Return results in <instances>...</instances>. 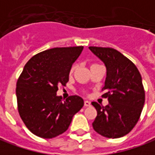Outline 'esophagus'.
<instances>
[{
    "label": "esophagus",
    "instance_id": "34e87169",
    "mask_svg": "<svg viewBox=\"0 0 155 155\" xmlns=\"http://www.w3.org/2000/svg\"><path fill=\"white\" fill-rule=\"evenodd\" d=\"M84 105H85V107H89V106H91V102L88 101V100H86L84 102Z\"/></svg>",
    "mask_w": 155,
    "mask_h": 155
}]
</instances>
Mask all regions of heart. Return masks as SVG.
<instances>
[{"mask_svg": "<svg viewBox=\"0 0 155 155\" xmlns=\"http://www.w3.org/2000/svg\"><path fill=\"white\" fill-rule=\"evenodd\" d=\"M74 69V67H73V68H72V69H71V70H70V71H71V72H73Z\"/></svg>", "mask_w": 155, "mask_h": 155, "instance_id": "b5f03b06", "label": "heart"}]
</instances>
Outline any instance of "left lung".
I'll use <instances>...</instances> for the list:
<instances>
[{"label": "left lung", "instance_id": "8db88e82", "mask_svg": "<svg viewBox=\"0 0 155 155\" xmlns=\"http://www.w3.org/2000/svg\"><path fill=\"white\" fill-rule=\"evenodd\" d=\"M89 49L107 70L103 97H108V104L104 107L91 103L97 111L93 129L104 137H121L133 129L143 108L145 92L141 74L135 64L115 49L97 47Z\"/></svg>", "mask_w": 155, "mask_h": 155}]
</instances>
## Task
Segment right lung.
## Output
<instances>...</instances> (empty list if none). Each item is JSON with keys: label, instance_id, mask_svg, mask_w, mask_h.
Listing matches in <instances>:
<instances>
[{"label": "right lung", "instance_id": "obj_1", "mask_svg": "<svg viewBox=\"0 0 155 155\" xmlns=\"http://www.w3.org/2000/svg\"><path fill=\"white\" fill-rule=\"evenodd\" d=\"M83 47H56L40 52L25 64L17 82L18 113L26 127L42 138H52L68 130L73 116L84 105L79 96L63 101L57 95L65 86L73 64Z\"/></svg>", "mask_w": 155, "mask_h": 155}]
</instances>
